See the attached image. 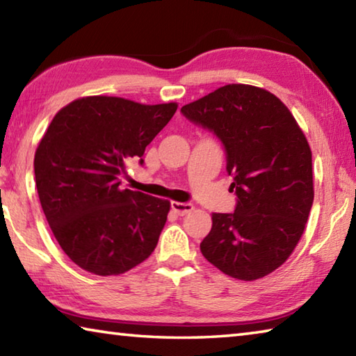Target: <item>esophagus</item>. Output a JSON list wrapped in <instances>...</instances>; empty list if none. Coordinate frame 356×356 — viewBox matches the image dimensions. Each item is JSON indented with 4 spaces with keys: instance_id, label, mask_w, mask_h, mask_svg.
Returning <instances> with one entry per match:
<instances>
[{
    "instance_id": "34e87169",
    "label": "esophagus",
    "mask_w": 356,
    "mask_h": 356,
    "mask_svg": "<svg viewBox=\"0 0 356 356\" xmlns=\"http://www.w3.org/2000/svg\"><path fill=\"white\" fill-rule=\"evenodd\" d=\"M171 209L174 213H177L180 216H184L186 213H190L193 210V204L188 202H177V201H172L171 202Z\"/></svg>"
}]
</instances>
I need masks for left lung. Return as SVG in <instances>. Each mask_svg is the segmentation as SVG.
I'll list each match as a JSON object with an SVG mask.
<instances>
[{"label":"left lung","instance_id":"obj_1","mask_svg":"<svg viewBox=\"0 0 356 356\" xmlns=\"http://www.w3.org/2000/svg\"><path fill=\"white\" fill-rule=\"evenodd\" d=\"M180 111L220 138L237 195L232 213H212L202 256L236 280L264 278L292 254L314 201L303 130L275 94L251 84H226Z\"/></svg>","mask_w":356,"mask_h":356}]
</instances>
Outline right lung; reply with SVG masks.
Listing matches in <instances>:
<instances>
[{"label": "right lung", "instance_id": "add662e5", "mask_svg": "<svg viewBox=\"0 0 356 356\" xmlns=\"http://www.w3.org/2000/svg\"><path fill=\"white\" fill-rule=\"evenodd\" d=\"M177 104L143 105L89 95L56 113L34 155L35 186L63 251L99 276L129 272L152 254L171 202L120 188L125 163L143 165L147 144Z\"/></svg>", "mask_w": 356, "mask_h": 356}]
</instances>
